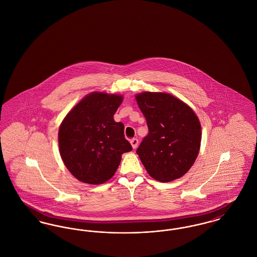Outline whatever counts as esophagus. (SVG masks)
<instances>
[{
    "instance_id": "esophagus-1",
    "label": "esophagus",
    "mask_w": 257,
    "mask_h": 257,
    "mask_svg": "<svg viewBox=\"0 0 257 257\" xmlns=\"http://www.w3.org/2000/svg\"><path fill=\"white\" fill-rule=\"evenodd\" d=\"M138 143H139L138 139H136V138H133V139H131V144H132L133 148H137V146H138Z\"/></svg>"
}]
</instances>
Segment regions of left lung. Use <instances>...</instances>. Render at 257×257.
Returning <instances> with one entry per match:
<instances>
[{
    "mask_svg": "<svg viewBox=\"0 0 257 257\" xmlns=\"http://www.w3.org/2000/svg\"><path fill=\"white\" fill-rule=\"evenodd\" d=\"M135 97L149 128L136 153L149 175L162 183L185 175L200 149L201 125L197 116L170 94L145 92Z\"/></svg>",
    "mask_w": 257,
    "mask_h": 257,
    "instance_id": "8db88e82",
    "label": "left lung"
}]
</instances>
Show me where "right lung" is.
Masks as SVG:
<instances>
[{"label": "right lung", "mask_w": 257, "mask_h": 257, "mask_svg": "<svg viewBox=\"0 0 257 257\" xmlns=\"http://www.w3.org/2000/svg\"><path fill=\"white\" fill-rule=\"evenodd\" d=\"M122 96L95 92L69 111L59 128L63 162L77 180L99 185L115 174L123 153L133 150L124 138L123 123L113 115Z\"/></svg>", "instance_id": "1"}]
</instances>
